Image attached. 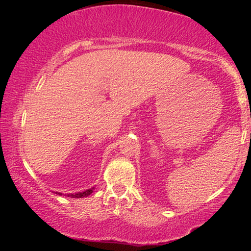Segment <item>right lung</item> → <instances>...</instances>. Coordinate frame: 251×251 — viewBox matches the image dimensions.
<instances>
[{"mask_svg":"<svg viewBox=\"0 0 251 251\" xmlns=\"http://www.w3.org/2000/svg\"><path fill=\"white\" fill-rule=\"evenodd\" d=\"M93 190H94V187L91 189H86L84 190L82 193H76V194H67V196L72 197V198H83V197H87L88 195H91L93 193Z\"/></svg>","mask_w":251,"mask_h":251,"instance_id":"right-lung-1","label":"right lung"}]
</instances>
